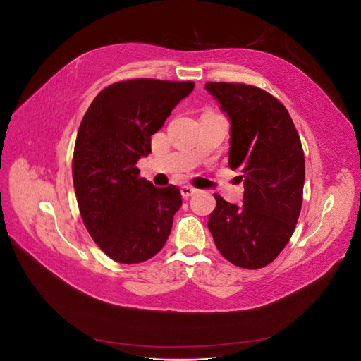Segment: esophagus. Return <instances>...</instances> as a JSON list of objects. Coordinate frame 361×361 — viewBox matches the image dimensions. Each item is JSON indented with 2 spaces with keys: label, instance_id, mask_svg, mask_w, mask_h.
<instances>
[{
  "label": "esophagus",
  "instance_id": "1",
  "mask_svg": "<svg viewBox=\"0 0 361 361\" xmlns=\"http://www.w3.org/2000/svg\"><path fill=\"white\" fill-rule=\"evenodd\" d=\"M195 192H197V190L192 188V187H188V185H185V187L180 188V194H182L183 199H190L191 195H194Z\"/></svg>",
  "mask_w": 361,
  "mask_h": 361
}]
</instances>
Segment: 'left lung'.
<instances>
[{"label": "left lung", "mask_w": 361, "mask_h": 361, "mask_svg": "<svg viewBox=\"0 0 361 361\" xmlns=\"http://www.w3.org/2000/svg\"><path fill=\"white\" fill-rule=\"evenodd\" d=\"M204 89L228 118V166L244 180L241 206L215 194L207 227L233 265L267 267L289 243L301 211L304 154L298 133L285 105L265 90L228 82H206Z\"/></svg>", "instance_id": "1"}]
</instances>
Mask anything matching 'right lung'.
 Masks as SVG:
<instances>
[{
	"label": "right lung",
	"instance_id": "right-lung-1",
	"mask_svg": "<svg viewBox=\"0 0 361 361\" xmlns=\"http://www.w3.org/2000/svg\"><path fill=\"white\" fill-rule=\"evenodd\" d=\"M194 82L130 80L108 85L84 114L72 174L87 231L118 264H140L167 243L182 206L179 188L154 187L135 167Z\"/></svg>",
	"mask_w": 361,
	"mask_h": 361
}]
</instances>
